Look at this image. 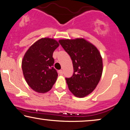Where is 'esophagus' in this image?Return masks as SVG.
Listing matches in <instances>:
<instances>
[{"label":"esophagus","mask_w":130,"mask_h":130,"mask_svg":"<svg viewBox=\"0 0 130 130\" xmlns=\"http://www.w3.org/2000/svg\"><path fill=\"white\" fill-rule=\"evenodd\" d=\"M58 73H59L60 75H63V71L62 70H60L58 71Z\"/></svg>","instance_id":"1"}]
</instances>
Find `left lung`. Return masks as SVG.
<instances>
[{
  "label": "left lung",
  "mask_w": 130,
  "mask_h": 130,
  "mask_svg": "<svg viewBox=\"0 0 130 130\" xmlns=\"http://www.w3.org/2000/svg\"><path fill=\"white\" fill-rule=\"evenodd\" d=\"M58 42L70 56L73 65V76L66 78L69 90L76 97L86 96L93 91L102 76L100 52L84 38L63 39Z\"/></svg>",
  "instance_id": "1"
}]
</instances>
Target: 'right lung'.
<instances>
[{
  "label": "right lung",
  "instance_id": "add662e5",
  "mask_svg": "<svg viewBox=\"0 0 130 130\" xmlns=\"http://www.w3.org/2000/svg\"><path fill=\"white\" fill-rule=\"evenodd\" d=\"M59 46L56 40L42 38L34 43L25 54L22 69L25 79L32 89L38 93L48 92L57 79L53 67V52Z\"/></svg>",
  "mask_w": 130,
  "mask_h": 130
}]
</instances>
